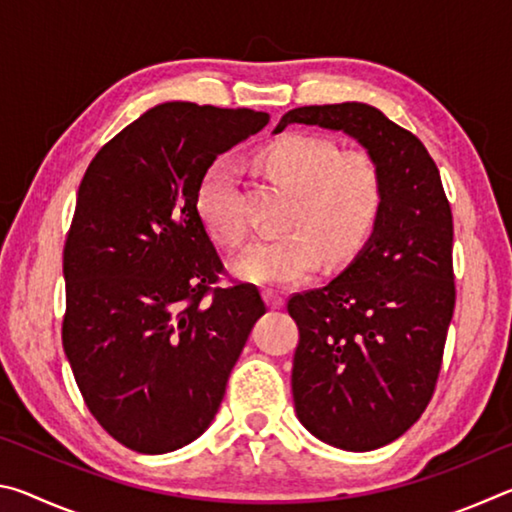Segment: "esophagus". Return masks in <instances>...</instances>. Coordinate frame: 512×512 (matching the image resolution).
<instances>
[{
  "label": "esophagus",
  "instance_id": "obj_1",
  "mask_svg": "<svg viewBox=\"0 0 512 512\" xmlns=\"http://www.w3.org/2000/svg\"><path fill=\"white\" fill-rule=\"evenodd\" d=\"M264 300L271 309H280L284 307V296L277 289H264Z\"/></svg>",
  "mask_w": 512,
  "mask_h": 512
}]
</instances>
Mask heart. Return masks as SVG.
I'll use <instances>...</instances> for the list:
<instances>
[{
  "mask_svg": "<svg viewBox=\"0 0 512 512\" xmlns=\"http://www.w3.org/2000/svg\"><path fill=\"white\" fill-rule=\"evenodd\" d=\"M262 164L298 192L289 214V232L255 241L235 262L239 277L255 284L305 280L327 257L345 264L366 246L384 210L386 185L377 162L363 153H345L329 137L289 133L266 146ZM198 214L219 244L239 248L248 223L237 196V169L214 160L196 192Z\"/></svg>",
  "mask_w": 512,
  "mask_h": 512,
  "instance_id": "obj_1",
  "label": "heart"
}]
</instances>
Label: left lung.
Listing matches in <instances>:
<instances>
[{
    "label": "left lung",
    "mask_w": 512,
    "mask_h": 512,
    "mask_svg": "<svg viewBox=\"0 0 512 512\" xmlns=\"http://www.w3.org/2000/svg\"><path fill=\"white\" fill-rule=\"evenodd\" d=\"M289 124L348 133L384 176L368 244L339 277L287 302L300 422L327 445L370 452L418 422L436 391L456 305L452 207L424 144L368 103L293 108L275 133Z\"/></svg>",
    "instance_id": "8db88e82"
}]
</instances>
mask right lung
Wrapping results in <instances>:
<instances>
[{
  "instance_id": "1",
  "label": "right lung",
  "mask_w": 512,
  "mask_h": 512,
  "mask_svg": "<svg viewBox=\"0 0 512 512\" xmlns=\"http://www.w3.org/2000/svg\"><path fill=\"white\" fill-rule=\"evenodd\" d=\"M266 112L173 101L94 155L69 225L63 348L90 413L140 454L210 427L266 305L255 284L216 287L223 262L196 192L219 153Z\"/></svg>"
}]
</instances>
